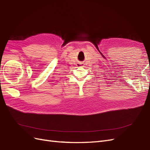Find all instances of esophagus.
<instances>
[{"label": "esophagus", "instance_id": "esophagus-1", "mask_svg": "<svg viewBox=\"0 0 150 150\" xmlns=\"http://www.w3.org/2000/svg\"><path fill=\"white\" fill-rule=\"evenodd\" d=\"M79 66H80V67H82V64H79Z\"/></svg>", "mask_w": 150, "mask_h": 150}]
</instances>
